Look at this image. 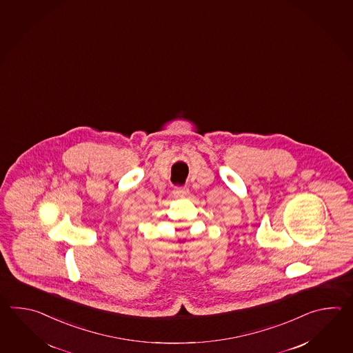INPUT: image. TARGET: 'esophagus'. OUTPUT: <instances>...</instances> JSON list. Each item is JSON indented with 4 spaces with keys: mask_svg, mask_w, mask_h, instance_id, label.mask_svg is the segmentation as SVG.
Returning <instances> with one entry per match:
<instances>
[{
    "mask_svg": "<svg viewBox=\"0 0 353 353\" xmlns=\"http://www.w3.org/2000/svg\"><path fill=\"white\" fill-rule=\"evenodd\" d=\"M189 194V189L187 187L175 188L173 195L175 198H185Z\"/></svg>",
    "mask_w": 353,
    "mask_h": 353,
    "instance_id": "34e87169",
    "label": "esophagus"
}]
</instances>
